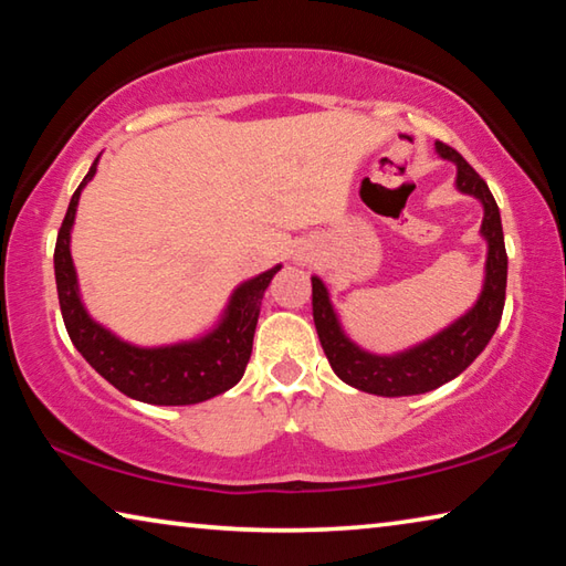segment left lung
Wrapping results in <instances>:
<instances>
[{
    "label": "left lung",
    "mask_w": 566,
    "mask_h": 566,
    "mask_svg": "<svg viewBox=\"0 0 566 566\" xmlns=\"http://www.w3.org/2000/svg\"><path fill=\"white\" fill-rule=\"evenodd\" d=\"M437 151L457 165V187L464 195H474L484 205L482 234L490 242V254H486V282L474 310L415 349L395 354V357H375L344 337L337 314L329 304L327 286L317 276H312L314 324H317L322 349L327 354L334 375L369 395H424V391H432L444 381L459 377L490 344L504 312L506 249L500 207H496L486 181L476 175L474 167H469V161L457 149L437 142Z\"/></svg>",
    "instance_id": "1"
}]
</instances>
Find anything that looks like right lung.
Wrapping results in <instances>:
<instances>
[{
  "label": "right lung",
  "mask_w": 566,
  "mask_h": 566,
  "mask_svg": "<svg viewBox=\"0 0 566 566\" xmlns=\"http://www.w3.org/2000/svg\"><path fill=\"white\" fill-rule=\"evenodd\" d=\"M94 171H97V159L72 195L54 247L56 294H60L62 319L72 344L122 395L147 401V405H197V401L212 399L232 389L242 379L247 361L252 357L262 296L272 276L280 272V266L239 286L227 306V317L205 339L159 349H139L127 342H119L84 312L70 254V232L76 202H80V191L94 177Z\"/></svg>",
  "instance_id": "right-lung-1"
}]
</instances>
